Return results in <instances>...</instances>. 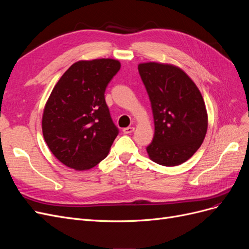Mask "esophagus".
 <instances>
[{
  "label": "esophagus",
  "mask_w": 249,
  "mask_h": 249,
  "mask_svg": "<svg viewBox=\"0 0 249 249\" xmlns=\"http://www.w3.org/2000/svg\"><path fill=\"white\" fill-rule=\"evenodd\" d=\"M134 130H135L134 126H127V127H124V129L123 130V132L124 134H131V133L134 132Z\"/></svg>",
  "instance_id": "34e87169"
}]
</instances>
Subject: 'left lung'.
Here are the masks:
<instances>
[{"instance_id": "8db88e82", "label": "left lung", "mask_w": 249, "mask_h": 249, "mask_svg": "<svg viewBox=\"0 0 249 249\" xmlns=\"http://www.w3.org/2000/svg\"><path fill=\"white\" fill-rule=\"evenodd\" d=\"M152 105L155 135L149 159L163 166L189 160L208 130V113L197 86L179 67L160 62L138 64Z\"/></svg>"}]
</instances>
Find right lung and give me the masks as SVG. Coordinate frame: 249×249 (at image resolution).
I'll list each match as a JSON object with an SVG mask.
<instances>
[{
  "label": "right lung",
  "instance_id": "obj_1",
  "mask_svg": "<svg viewBox=\"0 0 249 249\" xmlns=\"http://www.w3.org/2000/svg\"><path fill=\"white\" fill-rule=\"evenodd\" d=\"M120 70L115 59L80 60L53 88L42 114V134L57 159L83 171L109 154L118 129L105 101V90Z\"/></svg>",
  "mask_w": 249,
  "mask_h": 249
}]
</instances>
